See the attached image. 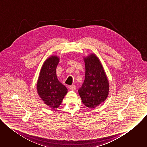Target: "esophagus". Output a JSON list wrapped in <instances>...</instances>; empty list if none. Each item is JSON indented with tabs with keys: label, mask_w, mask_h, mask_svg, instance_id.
Segmentation results:
<instances>
[{
	"label": "esophagus",
	"mask_w": 147,
	"mask_h": 147,
	"mask_svg": "<svg viewBox=\"0 0 147 147\" xmlns=\"http://www.w3.org/2000/svg\"><path fill=\"white\" fill-rule=\"evenodd\" d=\"M69 89H70V90H71L74 91V90L76 89V86L75 85L70 86H69Z\"/></svg>",
	"instance_id": "esophagus-1"
}]
</instances>
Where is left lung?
I'll use <instances>...</instances> for the list:
<instances>
[{"instance_id":"left-lung-1","label":"left lung","mask_w":147,"mask_h":147,"mask_svg":"<svg viewBox=\"0 0 147 147\" xmlns=\"http://www.w3.org/2000/svg\"><path fill=\"white\" fill-rule=\"evenodd\" d=\"M84 60L85 80L78 93L85 106L94 108L107 99L109 94V81L100 60L95 54L84 57Z\"/></svg>"}]
</instances>
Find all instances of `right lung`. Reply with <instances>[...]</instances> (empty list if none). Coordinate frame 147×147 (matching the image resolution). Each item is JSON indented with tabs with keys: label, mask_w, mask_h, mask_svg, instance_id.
<instances>
[{
	"label": "right lung",
	"mask_w": 147,
	"mask_h": 147,
	"mask_svg": "<svg viewBox=\"0 0 147 147\" xmlns=\"http://www.w3.org/2000/svg\"><path fill=\"white\" fill-rule=\"evenodd\" d=\"M59 62L57 56L48 58L41 68L36 88L38 94L52 109L57 108L67 92V88L57 79L56 67Z\"/></svg>",
	"instance_id": "obj_1"
}]
</instances>
